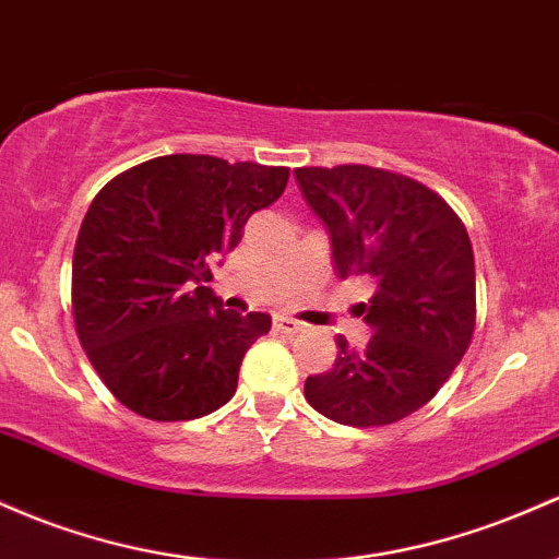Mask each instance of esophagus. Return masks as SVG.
Instances as JSON below:
<instances>
[{
	"mask_svg": "<svg viewBox=\"0 0 559 559\" xmlns=\"http://www.w3.org/2000/svg\"><path fill=\"white\" fill-rule=\"evenodd\" d=\"M273 329L278 331V334H286V336H294V334H299V331H302L305 326L299 321H294L292 316H275L273 318Z\"/></svg>",
	"mask_w": 559,
	"mask_h": 559,
	"instance_id": "1",
	"label": "esophagus"
}]
</instances>
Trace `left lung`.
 <instances>
[{
	"label": "left lung",
	"instance_id": "1",
	"mask_svg": "<svg viewBox=\"0 0 559 559\" xmlns=\"http://www.w3.org/2000/svg\"><path fill=\"white\" fill-rule=\"evenodd\" d=\"M299 193L326 228L340 278L369 275L360 305L371 340L336 336L334 366L308 377L318 414L349 427L401 421L449 382L475 331V257L462 219L438 193L395 171L294 169Z\"/></svg>",
	"mask_w": 559,
	"mask_h": 559
}]
</instances>
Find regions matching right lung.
Listing matches in <instances>:
<instances>
[{
	"label": "right lung",
	"mask_w": 559,
	"mask_h": 559,
	"mask_svg": "<svg viewBox=\"0 0 559 559\" xmlns=\"http://www.w3.org/2000/svg\"><path fill=\"white\" fill-rule=\"evenodd\" d=\"M286 182V167L175 153L95 195L73 249L71 302L79 342L116 401L145 419L186 421L236 395L270 316L225 310L206 284Z\"/></svg>",
	"instance_id": "right-lung-1"
}]
</instances>
